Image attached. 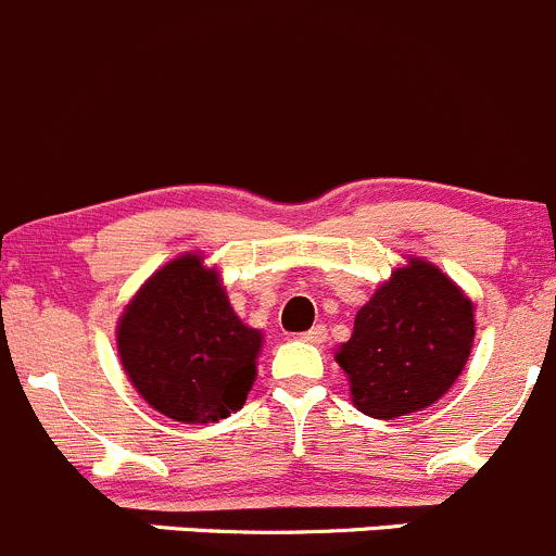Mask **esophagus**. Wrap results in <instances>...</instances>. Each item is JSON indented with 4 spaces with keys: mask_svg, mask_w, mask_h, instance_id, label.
Returning a JSON list of instances; mask_svg holds the SVG:
<instances>
[{
    "mask_svg": "<svg viewBox=\"0 0 556 556\" xmlns=\"http://www.w3.org/2000/svg\"><path fill=\"white\" fill-rule=\"evenodd\" d=\"M326 337H328L326 326H312L309 331L301 333V339H304V342H309V344H323V342H326Z\"/></svg>",
    "mask_w": 556,
    "mask_h": 556,
    "instance_id": "34e87169",
    "label": "esophagus"
}]
</instances>
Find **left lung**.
<instances>
[{
    "label": "left lung",
    "mask_w": 556,
    "mask_h": 556,
    "mask_svg": "<svg viewBox=\"0 0 556 556\" xmlns=\"http://www.w3.org/2000/svg\"><path fill=\"white\" fill-rule=\"evenodd\" d=\"M472 312L454 279L409 257L361 306L353 337L337 350L355 407L391 421L438 402L470 358Z\"/></svg>",
    "instance_id": "1"
}]
</instances>
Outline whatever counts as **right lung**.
<instances>
[{"instance_id":"obj_1","label":"right lung","mask_w":556,"mask_h":556,"mask_svg":"<svg viewBox=\"0 0 556 556\" xmlns=\"http://www.w3.org/2000/svg\"><path fill=\"white\" fill-rule=\"evenodd\" d=\"M116 348L129 382L157 413L214 424L244 407L263 333L239 320L217 268L190 252L132 295L118 317Z\"/></svg>"}]
</instances>
